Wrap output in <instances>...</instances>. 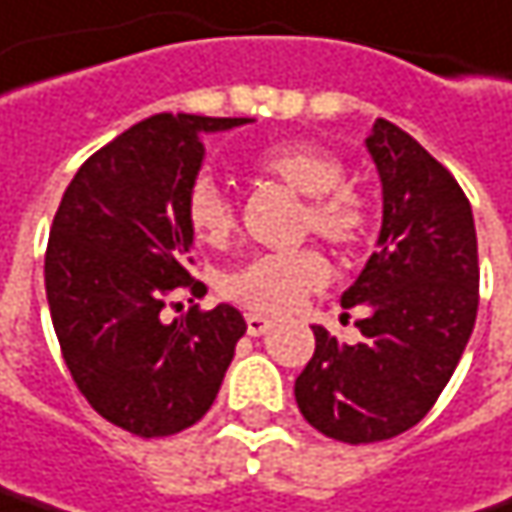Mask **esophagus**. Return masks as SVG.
I'll use <instances>...</instances> for the list:
<instances>
[{"label": "esophagus", "mask_w": 512, "mask_h": 512, "mask_svg": "<svg viewBox=\"0 0 512 512\" xmlns=\"http://www.w3.org/2000/svg\"><path fill=\"white\" fill-rule=\"evenodd\" d=\"M272 325H275V322L266 319V316H260V313H249V316H246V328H249L252 337H263Z\"/></svg>", "instance_id": "34e87169"}]
</instances>
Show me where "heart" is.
Wrapping results in <instances>:
<instances>
[{
	"label": "heart",
	"mask_w": 512,
	"mask_h": 512,
	"mask_svg": "<svg viewBox=\"0 0 512 512\" xmlns=\"http://www.w3.org/2000/svg\"><path fill=\"white\" fill-rule=\"evenodd\" d=\"M252 166L263 178L281 181L307 199L302 234H316L337 252H351L363 243L369 231V210L363 199L346 187V163L334 152L304 140H284L260 149ZM184 210L190 231L208 246H222L234 234V205L208 175L196 178ZM328 272V260L313 249L290 255H260L234 269L225 278L222 293L255 313L281 316L296 310L307 293L319 290L328 281Z\"/></svg>",
	"instance_id": "heart-1"
}]
</instances>
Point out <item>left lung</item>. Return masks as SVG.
Returning a JSON list of instances; mask_svg holds the SVG:
<instances>
[{
  "mask_svg": "<svg viewBox=\"0 0 512 512\" xmlns=\"http://www.w3.org/2000/svg\"><path fill=\"white\" fill-rule=\"evenodd\" d=\"M384 219L378 252L343 293L363 304L360 343L313 325L316 351L296 378V404L325 437L393 440L425 419L454 375L478 316V237L451 172L407 131L375 119L366 137Z\"/></svg>",
  "mask_w": 512,
  "mask_h": 512,
  "instance_id": "left-lung-1",
  "label": "left lung"
}]
</instances>
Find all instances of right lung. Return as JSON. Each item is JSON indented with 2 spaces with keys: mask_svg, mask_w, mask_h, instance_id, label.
I'll use <instances>...</instances> for the list:
<instances>
[{
  "mask_svg": "<svg viewBox=\"0 0 512 512\" xmlns=\"http://www.w3.org/2000/svg\"><path fill=\"white\" fill-rule=\"evenodd\" d=\"M246 117L155 114L81 163L46 246V299L75 387L137 437L196 425L222 387L246 319L231 304L163 319L166 293L202 287L187 193L205 161L202 134Z\"/></svg>",
  "mask_w": 512,
  "mask_h": 512,
  "instance_id": "right-lung-1",
  "label": "right lung"
}]
</instances>
